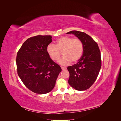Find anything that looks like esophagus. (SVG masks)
Wrapping results in <instances>:
<instances>
[{
    "mask_svg": "<svg viewBox=\"0 0 121 121\" xmlns=\"http://www.w3.org/2000/svg\"><path fill=\"white\" fill-rule=\"evenodd\" d=\"M61 68L62 69H63V70H65V69H67V68L64 67H61Z\"/></svg>",
    "mask_w": 121,
    "mask_h": 121,
    "instance_id": "esophagus-1",
    "label": "esophagus"
}]
</instances>
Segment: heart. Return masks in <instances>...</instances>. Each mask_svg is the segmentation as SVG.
I'll use <instances>...</instances> for the list:
<instances>
[{"label":"heart","mask_w":121,"mask_h":121,"mask_svg":"<svg viewBox=\"0 0 121 121\" xmlns=\"http://www.w3.org/2000/svg\"><path fill=\"white\" fill-rule=\"evenodd\" d=\"M83 44L78 38L63 37L57 40L56 45L49 44L46 51L50 58L53 61H58L60 57L61 52L64 56L60 60L62 65H68L72 61L74 63L78 61L82 56Z\"/></svg>","instance_id":"b5f03b06"}]
</instances>
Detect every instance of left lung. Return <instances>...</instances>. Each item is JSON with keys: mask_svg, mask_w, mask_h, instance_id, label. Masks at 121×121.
I'll list each match as a JSON object with an SVG mask.
<instances>
[{"mask_svg": "<svg viewBox=\"0 0 121 121\" xmlns=\"http://www.w3.org/2000/svg\"><path fill=\"white\" fill-rule=\"evenodd\" d=\"M67 34H73L83 44V53L77 63L68 67L69 73L68 82L73 88L85 90L96 81L101 67V53L97 43L85 33L72 31Z\"/></svg>", "mask_w": 121, "mask_h": 121, "instance_id": "8db88e82", "label": "left lung"}]
</instances>
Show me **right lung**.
<instances>
[{
	"label": "right lung",
	"mask_w": 121,
	"mask_h": 121,
	"mask_svg": "<svg viewBox=\"0 0 121 121\" xmlns=\"http://www.w3.org/2000/svg\"><path fill=\"white\" fill-rule=\"evenodd\" d=\"M52 38L50 35L31 37L24 42L17 53V74L26 87L37 94L52 91L61 71L47 52Z\"/></svg>",
	"instance_id": "obj_1"
}]
</instances>
